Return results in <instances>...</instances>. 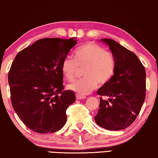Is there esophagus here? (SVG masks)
Returning <instances> with one entry per match:
<instances>
[{"mask_svg": "<svg viewBox=\"0 0 158 158\" xmlns=\"http://www.w3.org/2000/svg\"><path fill=\"white\" fill-rule=\"evenodd\" d=\"M76 98H77V99H85L86 97L83 96V95L79 94H76Z\"/></svg>", "mask_w": 158, "mask_h": 158, "instance_id": "esophagus-1", "label": "esophagus"}]
</instances>
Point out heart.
Segmentation results:
<instances>
[{
	"instance_id": "heart-1",
	"label": "heart",
	"mask_w": 158,
	"mask_h": 158,
	"mask_svg": "<svg viewBox=\"0 0 158 158\" xmlns=\"http://www.w3.org/2000/svg\"><path fill=\"white\" fill-rule=\"evenodd\" d=\"M74 60L66 57L62 61L61 70L64 77L72 81L79 69H83L84 78L69 84L68 89L79 94H87L100 84H105L114 74L116 61L112 53L103 46L90 41L74 52Z\"/></svg>"
}]
</instances>
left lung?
<instances>
[{
  "label": "left lung",
  "mask_w": 158,
  "mask_h": 158,
  "mask_svg": "<svg viewBox=\"0 0 158 158\" xmlns=\"http://www.w3.org/2000/svg\"><path fill=\"white\" fill-rule=\"evenodd\" d=\"M102 41L110 46L116 67L112 79L97 90L100 103L94 119L106 130H124L134 123L145 101V69L132 52L112 39ZM102 96L110 99L106 101Z\"/></svg>",
  "instance_id": "8db88e82"
}]
</instances>
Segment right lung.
Listing matches in <instances>:
<instances>
[{"label": "right lung", "mask_w": 158, "mask_h": 158, "mask_svg": "<svg viewBox=\"0 0 158 158\" xmlns=\"http://www.w3.org/2000/svg\"><path fill=\"white\" fill-rule=\"evenodd\" d=\"M76 44L74 38L41 39L13 60L8 72L12 106L20 119L35 132H55L66 124V109L76 97L64 89L61 65Z\"/></svg>", "instance_id": "right-lung-1"}]
</instances>
